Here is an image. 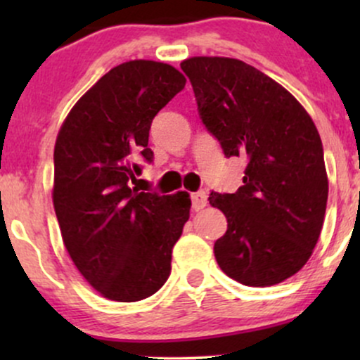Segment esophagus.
I'll use <instances>...</instances> for the list:
<instances>
[{"mask_svg":"<svg viewBox=\"0 0 360 360\" xmlns=\"http://www.w3.org/2000/svg\"><path fill=\"white\" fill-rule=\"evenodd\" d=\"M191 201H193V210H203L206 205H208V194L205 191H198L191 194Z\"/></svg>","mask_w":360,"mask_h":360,"instance_id":"esophagus-1","label":"esophagus"}]
</instances>
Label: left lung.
<instances>
[{"label": "left lung", "mask_w": 360, "mask_h": 360, "mask_svg": "<svg viewBox=\"0 0 360 360\" xmlns=\"http://www.w3.org/2000/svg\"><path fill=\"white\" fill-rule=\"evenodd\" d=\"M198 115L225 157L247 159L237 193H212L226 217L214 257L229 278L266 288L296 274L315 249L328 198L323 146L289 91L245 62L191 57L181 62Z\"/></svg>", "instance_id": "obj_1"}]
</instances>
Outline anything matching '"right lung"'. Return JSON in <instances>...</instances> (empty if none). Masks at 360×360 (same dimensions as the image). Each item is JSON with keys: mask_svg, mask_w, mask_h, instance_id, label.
<instances>
[{"mask_svg": "<svg viewBox=\"0 0 360 360\" xmlns=\"http://www.w3.org/2000/svg\"><path fill=\"white\" fill-rule=\"evenodd\" d=\"M186 79L154 60H130L106 72L65 118L53 148V208L62 240L82 278L105 298H148L171 274L172 247L191 200L139 193L152 120Z\"/></svg>", "mask_w": 360, "mask_h": 360, "instance_id": "right-lung-1", "label": "right lung"}]
</instances>
